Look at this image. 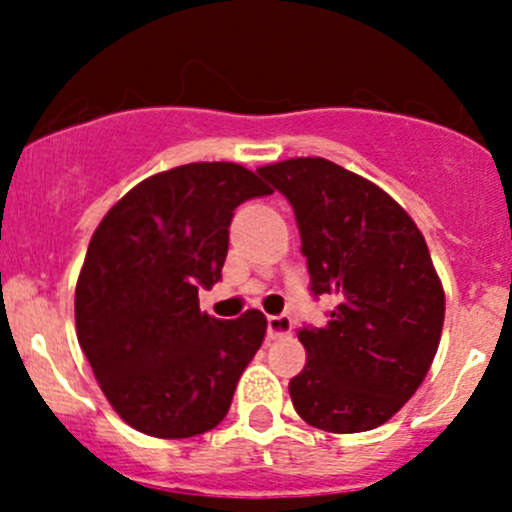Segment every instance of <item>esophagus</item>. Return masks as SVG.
<instances>
[{
  "label": "esophagus",
  "instance_id": "1",
  "mask_svg": "<svg viewBox=\"0 0 512 512\" xmlns=\"http://www.w3.org/2000/svg\"><path fill=\"white\" fill-rule=\"evenodd\" d=\"M292 329V319L287 314H277V317H267V337L277 339V337H285Z\"/></svg>",
  "mask_w": 512,
  "mask_h": 512
}]
</instances>
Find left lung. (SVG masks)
Here are the masks:
<instances>
[{
	"mask_svg": "<svg viewBox=\"0 0 512 512\" xmlns=\"http://www.w3.org/2000/svg\"><path fill=\"white\" fill-rule=\"evenodd\" d=\"M257 173L292 205L312 297L337 302L324 327L299 329L294 411L322 431H371L414 396L441 339L446 299L426 240L396 200L332 160Z\"/></svg>",
	"mask_w": 512,
	"mask_h": 512,
	"instance_id": "8db88e82",
	"label": "left lung"
}]
</instances>
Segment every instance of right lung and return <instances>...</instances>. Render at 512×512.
<instances>
[{
  "instance_id": "obj_1",
  "label": "right lung",
  "mask_w": 512,
  "mask_h": 512,
  "mask_svg": "<svg viewBox=\"0 0 512 512\" xmlns=\"http://www.w3.org/2000/svg\"><path fill=\"white\" fill-rule=\"evenodd\" d=\"M272 190L235 163H188L123 195L89 242L76 285V334L118 416L156 438L223 421L265 339V314L200 312L223 280L237 205Z\"/></svg>"
}]
</instances>
